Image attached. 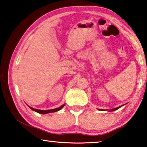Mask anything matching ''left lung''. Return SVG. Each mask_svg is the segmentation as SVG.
Listing matches in <instances>:
<instances>
[{"mask_svg":"<svg viewBox=\"0 0 147 147\" xmlns=\"http://www.w3.org/2000/svg\"><path fill=\"white\" fill-rule=\"evenodd\" d=\"M122 107V106H120V107H116V108H115V109H111V111H116V110H117V109H118L119 108H120V107ZM100 111H103V110H102V109H99Z\"/></svg>","mask_w":147,"mask_h":147,"instance_id":"obj_1","label":"left lung"}]
</instances>
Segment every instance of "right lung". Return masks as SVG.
I'll use <instances>...</instances> for the list:
<instances>
[{"mask_svg": "<svg viewBox=\"0 0 147 147\" xmlns=\"http://www.w3.org/2000/svg\"><path fill=\"white\" fill-rule=\"evenodd\" d=\"M65 106V105H63L62 106L59 107V108L57 109H50V110H46V111H42V110H39V109H36L34 108H32V107H30V109H32V111L36 112V113H40V114H47V113H54V112H57L58 111L61 110V109Z\"/></svg>", "mask_w": 147, "mask_h": 147, "instance_id": "right-lung-1", "label": "right lung"}]
</instances>
